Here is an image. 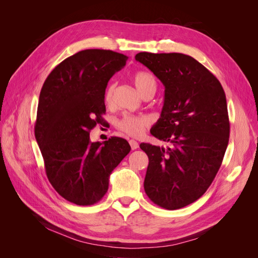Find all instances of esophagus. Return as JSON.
Instances as JSON below:
<instances>
[{"label": "esophagus", "instance_id": "34e87169", "mask_svg": "<svg viewBox=\"0 0 258 258\" xmlns=\"http://www.w3.org/2000/svg\"><path fill=\"white\" fill-rule=\"evenodd\" d=\"M129 144H130V146H131V150H132V151L137 150V148L139 147V143H138L137 141H135V140H130Z\"/></svg>", "mask_w": 258, "mask_h": 258}]
</instances>
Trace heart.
<instances>
[{"label":"heart","instance_id":"obj_1","mask_svg":"<svg viewBox=\"0 0 258 258\" xmlns=\"http://www.w3.org/2000/svg\"><path fill=\"white\" fill-rule=\"evenodd\" d=\"M132 81H134L138 91L141 93L143 97L148 92L155 93L157 89V81L154 74L148 71H138L132 76ZM115 89V84H110L104 93V101L106 104H110L113 99V93ZM151 119L146 116H137V115H123L121 118L116 122V127L119 131L123 132L130 137H141L146 128L150 126Z\"/></svg>","mask_w":258,"mask_h":258}]
</instances>
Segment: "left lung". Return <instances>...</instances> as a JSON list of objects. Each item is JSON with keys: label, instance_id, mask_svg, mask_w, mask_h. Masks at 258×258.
I'll return each instance as SVG.
<instances>
[{"label": "left lung", "instance_id": "1", "mask_svg": "<svg viewBox=\"0 0 258 258\" xmlns=\"http://www.w3.org/2000/svg\"><path fill=\"white\" fill-rule=\"evenodd\" d=\"M165 86V103L151 134L163 148L140 145L148 156L145 192L155 205L176 210L199 199L220 170L229 141V118L221 83L184 53L139 52Z\"/></svg>", "mask_w": 258, "mask_h": 258}]
</instances>
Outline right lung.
Returning <instances> with one entry per match:
<instances>
[{
    "instance_id": "obj_1",
    "label": "right lung",
    "mask_w": 258,
    "mask_h": 258,
    "mask_svg": "<svg viewBox=\"0 0 258 258\" xmlns=\"http://www.w3.org/2000/svg\"><path fill=\"white\" fill-rule=\"evenodd\" d=\"M128 57L105 49H85L64 59L44 82L34 135L46 175L56 191L77 206L103 198L112 171L129 154L126 140L91 142L90 131L103 120L104 93Z\"/></svg>"
}]
</instances>
